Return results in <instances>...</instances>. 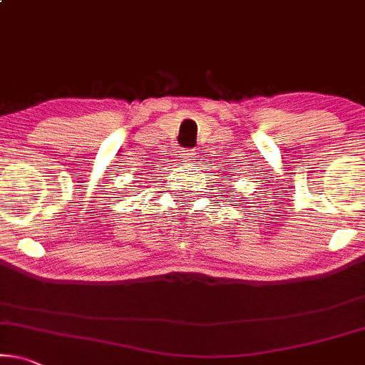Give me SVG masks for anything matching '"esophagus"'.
<instances>
[{
	"label": "esophagus",
	"mask_w": 365,
	"mask_h": 365,
	"mask_svg": "<svg viewBox=\"0 0 365 365\" xmlns=\"http://www.w3.org/2000/svg\"><path fill=\"white\" fill-rule=\"evenodd\" d=\"M180 155H182V157H180V158H182V162H185V163H190L192 160L197 158V152H195V150H193V148L183 150V152L180 153Z\"/></svg>",
	"instance_id": "34e87169"
}]
</instances>
